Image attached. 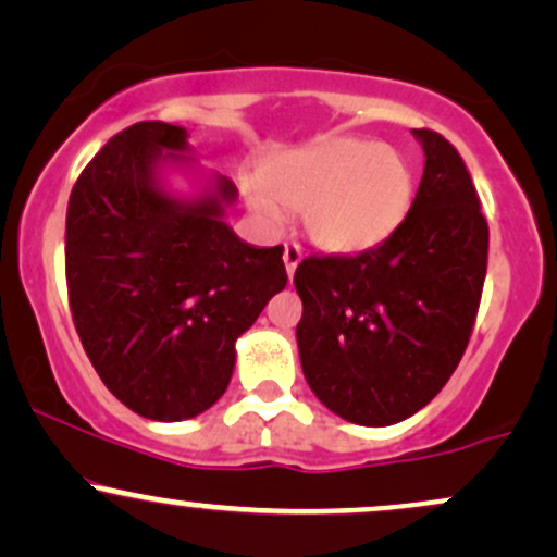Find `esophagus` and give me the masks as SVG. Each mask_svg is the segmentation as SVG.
<instances>
[{
  "mask_svg": "<svg viewBox=\"0 0 557 557\" xmlns=\"http://www.w3.org/2000/svg\"><path fill=\"white\" fill-rule=\"evenodd\" d=\"M300 257H304V253H300V248L296 246V243H290V246H285L283 261H285L287 277H290V280H293V274H296V267L300 264Z\"/></svg>",
  "mask_w": 557,
  "mask_h": 557,
  "instance_id": "esophagus-1",
  "label": "esophagus"
}]
</instances>
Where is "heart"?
I'll return each instance as SVG.
<instances>
[{"instance_id": "1", "label": "heart", "mask_w": 557, "mask_h": 557, "mask_svg": "<svg viewBox=\"0 0 557 557\" xmlns=\"http://www.w3.org/2000/svg\"><path fill=\"white\" fill-rule=\"evenodd\" d=\"M253 214L280 227L283 209L300 212L306 238L327 253H363L385 243L411 212L417 175L403 151L367 138H324L272 157Z\"/></svg>"}]
</instances>
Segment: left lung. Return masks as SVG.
Returning <instances> with one entry per match:
<instances>
[{"label":"left lung","mask_w":557,"mask_h":557,"mask_svg":"<svg viewBox=\"0 0 557 557\" xmlns=\"http://www.w3.org/2000/svg\"><path fill=\"white\" fill-rule=\"evenodd\" d=\"M424 175L403 225L372 251L298 264L300 367L332 413L361 426L413 417L456 372L487 274V220L461 154L411 131Z\"/></svg>","instance_id":"left-lung-1"}]
</instances>
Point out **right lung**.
Here are the masks:
<instances>
[{"label":"right lung","instance_id":"add662e5","mask_svg":"<svg viewBox=\"0 0 557 557\" xmlns=\"http://www.w3.org/2000/svg\"><path fill=\"white\" fill-rule=\"evenodd\" d=\"M235 201L238 188L198 164L188 131L157 120L117 133L70 194L75 330L101 382L138 417L183 421L212 408L235 343L287 283L283 246H251L225 222Z\"/></svg>","mask_w":557,"mask_h":557}]
</instances>
